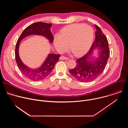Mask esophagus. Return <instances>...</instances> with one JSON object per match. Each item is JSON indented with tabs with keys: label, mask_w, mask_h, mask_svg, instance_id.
<instances>
[{
	"label": "esophagus",
	"mask_w": 128,
	"mask_h": 128,
	"mask_svg": "<svg viewBox=\"0 0 128 128\" xmlns=\"http://www.w3.org/2000/svg\"><path fill=\"white\" fill-rule=\"evenodd\" d=\"M60 60H68L69 59L66 57H64V56H61L59 58Z\"/></svg>",
	"instance_id": "34e87169"
}]
</instances>
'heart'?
I'll return each instance as SVG.
<instances>
[{"mask_svg": "<svg viewBox=\"0 0 128 128\" xmlns=\"http://www.w3.org/2000/svg\"><path fill=\"white\" fill-rule=\"evenodd\" d=\"M93 31L90 27L82 24H71L64 27L60 35L56 34L53 43L56 50L62 53L69 48L76 57L86 54L92 44Z\"/></svg>", "mask_w": 128, "mask_h": 128, "instance_id": "b5f03b06", "label": "heart"}]
</instances>
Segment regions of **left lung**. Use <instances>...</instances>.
Wrapping results in <instances>:
<instances>
[{
    "label": "left lung",
    "mask_w": 128,
    "mask_h": 128,
    "mask_svg": "<svg viewBox=\"0 0 128 128\" xmlns=\"http://www.w3.org/2000/svg\"><path fill=\"white\" fill-rule=\"evenodd\" d=\"M95 40L90 50L82 57L76 61V66L70 74L76 79L82 82H89L97 78L104 71L109 57L108 42L105 35L96 25ZM98 49L97 58L92 54L94 50Z\"/></svg>",
    "instance_id": "obj_1"
}]
</instances>
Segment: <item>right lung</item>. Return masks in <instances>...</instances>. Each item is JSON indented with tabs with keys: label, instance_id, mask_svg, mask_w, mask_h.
I'll use <instances>...</instances> for the list:
<instances>
[{
	"label": "right lung",
	"instance_id": "1",
	"mask_svg": "<svg viewBox=\"0 0 128 128\" xmlns=\"http://www.w3.org/2000/svg\"><path fill=\"white\" fill-rule=\"evenodd\" d=\"M52 24L43 22H37L28 26L22 33L18 39L15 48V58L17 65L22 74L33 81H39L46 78L51 73L54 65L58 61L60 54H48L42 65L36 68H30L24 64L20 59L19 48L21 40L30 35H36L46 38L50 44L53 42L54 36L50 31Z\"/></svg>",
	"mask_w": 128,
	"mask_h": 128
}]
</instances>
